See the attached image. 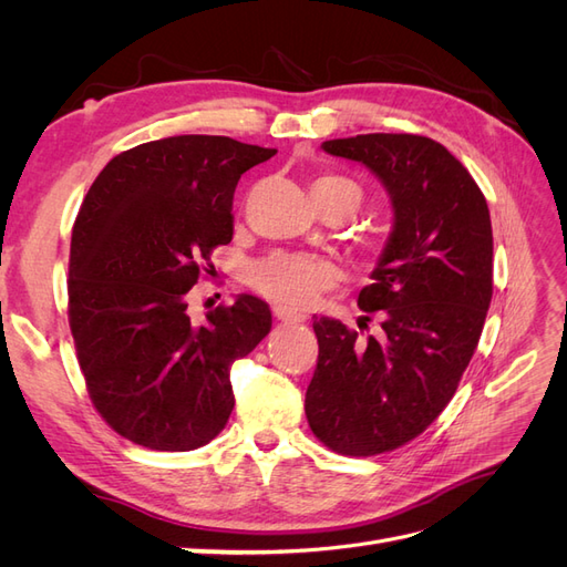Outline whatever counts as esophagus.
I'll list each match as a JSON object with an SVG mask.
<instances>
[{
    "instance_id": "1",
    "label": "esophagus",
    "mask_w": 567,
    "mask_h": 567,
    "mask_svg": "<svg viewBox=\"0 0 567 567\" xmlns=\"http://www.w3.org/2000/svg\"><path fill=\"white\" fill-rule=\"evenodd\" d=\"M274 317H277L284 323H300V321H305V315L288 310V307H281V305L274 307Z\"/></svg>"
}]
</instances>
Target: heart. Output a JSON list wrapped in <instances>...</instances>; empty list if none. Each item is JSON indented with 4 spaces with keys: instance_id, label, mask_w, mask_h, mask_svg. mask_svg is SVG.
I'll return each instance as SVG.
<instances>
[{
    "instance_id": "obj_1",
    "label": "heart",
    "mask_w": 567,
    "mask_h": 567,
    "mask_svg": "<svg viewBox=\"0 0 567 567\" xmlns=\"http://www.w3.org/2000/svg\"><path fill=\"white\" fill-rule=\"evenodd\" d=\"M340 188H359L354 182L338 175H321L312 179V198L340 192ZM338 279V271L329 260L312 255L274 252L257 262L250 274V284L265 298L279 302L288 310H305L317 302V298L329 290Z\"/></svg>"
}]
</instances>
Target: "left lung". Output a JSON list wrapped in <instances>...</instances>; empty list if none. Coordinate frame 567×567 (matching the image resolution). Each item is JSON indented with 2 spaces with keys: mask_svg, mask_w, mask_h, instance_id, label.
Wrapping results in <instances>:
<instances>
[{
  "mask_svg": "<svg viewBox=\"0 0 567 567\" xmlns=\"http://www.w3.org/2000/svg\"><path fill=\"white\" fill-rule=\"evenodd\" d=\"M321 148L383 182L394 225L357 300L381 312V333L362 338L315 317L319 359L305 414L329 450L375 456L442 414L477 348L492 302L489 208L468 169L427 136L357 134Z\"/></svg>",
  "mask_w": 567,
  "mask_h": 567,
  "instance_id": "8db88e82",
  "label": "left lung"
}]
</instances>
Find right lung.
<instances>
[{"instance_id":"1","label":"right lung","mask_w":567,"mask_h":567,"mask_svg":"<svg viewBox=\"0 0 567 567\" xmlns=\"http://www.w3.org/2000/svg\"><path fill=\"white\" fill-rule=\"evenodd\" d=\"M274 153L231 136H167L115 156L80 205L68 323L94 409L134 444L198 450L229 421L231 364L269 333V305L238 296L194 321L186 293L231 241L238 179Z\"/></svg>"}]
</instances>
